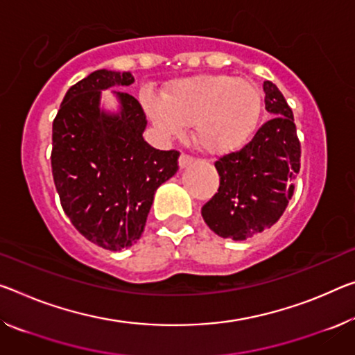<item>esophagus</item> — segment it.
Returning <instances> with one entry per match:
<instances>
[{
    "instance_id": "1",
    "label": "esophagus",
    "mask_w": 355,
    "mask_h": 355,
    "mask_svg": "<svg viewBox=\"0 0 355 355\" xmlns=\"http://www.w3.org/2000/svg\"><path fill=\"white\" fill-rule=\"evenodd\" d=\"M193 161H194L193 156L183 153L182 156H180V159H178V166H180V168H184V167H188Z\"/></svg>"
}]
</instances>
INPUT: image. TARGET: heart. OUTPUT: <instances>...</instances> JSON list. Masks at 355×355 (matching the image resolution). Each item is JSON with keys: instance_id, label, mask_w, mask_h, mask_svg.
<instances>
[{"instance_id": "1", "label": "heart", "mask_w": 355, "mask_h": 355, "mask_svg": "<svg viewBox=\"0 0 355 355\" xmlns=\"http://www.w3.org/2000/svg\"><path fill=\"white\" fill-rule=\"evenodd\" d=\"M148 115L168 136H182L194 125V136L210 153L240 148L251 137L262 110V98L254 83L226 74L180 78L164 98L145 99Z\"/></svg>"}]
</instances>
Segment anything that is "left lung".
Listing matches in <instances>:
<instances>
[{"instance_id":"obj_1","label":"left lung","mask_w":355,"mask_h":355,"mask_svg":"<svg viewBox=\"0 0 355 355\" xmlns=\"http://www.w3.org/2000/svg\"><path fill=\"white\" fill-rule=\"evenodd\" d=\"M266 110L273 118L240 151L219 157L218 193L202 218L223 239L246 240L272 227L294 194L300 171V142L291 107L270 80L263 82Z\"/></svg>"}]
</instances>
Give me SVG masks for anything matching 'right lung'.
Listing matches in <instances>:
<instances>
[{"label": "right lung", "mask_w": 355, "mask_h": 355, "mask_svg": "<svg viewBox=\"0 0 355 355\" xmlns=\"http://www.w3.org/2000/svg\"><path fill=\"white\" fill-rule=\"evenodd\" d=\"M131 83V72H92L67 89L52 129L61 207L83 237L110 251L140 239L156 189L178 171V151L144 140L147 118L136 98L112 92L120 109H101V92Z\"/></svg>", "instance_id": "1"}]
</instances>
